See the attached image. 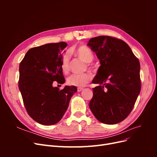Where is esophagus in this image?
Here are the masks:
<instances>
[{
	"mask_svg": "<svg viewBox=\"0 0 157 157\" xmlns=\"http://www.w3.org/2000/svg\"><path fill=\"white\" fill-rule=\"evenodd\" d=\"M83 90V88H77V91L79 92H81L82 90Z\"/></svg>",
	"mask_w": 157,
	"mask_h": 157,
	"instance_id": "1",
	"label": "esophagus"
}]
</instances>
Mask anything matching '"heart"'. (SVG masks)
I'll return each instance as SVG.
<instances>
[{"label":"heart","instance_id":"obj_1","mask_svg":"<svg viewBox=\"0 0 157 157\" xmlns=\"http://www.w3.org/2000/svg\"><path fill=\"white\" fill-rule=\"evenodd\" d=\"M74 54L84 63H89L92 62L94 59L92 52L86 46H80L75 50ZM69 56L67 54L63 56L61 59V69L64 73H67L69 71ZM91 75L89 73L80 75L73 74L67 78V82L71 86L82 87L88 83L91 80Z\"/></svg>","mask_w":157,"mask_h":157}]
</instances>
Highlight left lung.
<instances>
[{
  "label": "left lung",
  "instance_id": "8db88e82",
  "mask_svg": "<svg viewBox=\"0 0 157 157\" xmlns=\"http://www.w3.org/2000/svg\"><path fill=\"white\" fill-rule=\"evenodd\" d=\"M88 46L100 62L92 80L89 107L97 119L107 124L124 121L134 108L141 90L139 59L124 41L109 36L90 39Z\"/></svg>",
  "mask_w": 157,
  "mask_h": 157
}]
</instances>
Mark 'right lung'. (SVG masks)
<instances>
[{
	"instance_id": "obj_1",
	"label": "right lung",
	"mask_w": 157,
	"mask_h": 157,
	"mask_svg": "<svg viewBox=\"0 0 157 157\" xmlns=\"http://www.w3.org/2000/svg\"><path fill=\"white\" fill-rule=\"evenodd\" d=\"M65 42L50 43L28 50L20 64L18 86L27 113L43 125H53L62 118L70 99L77 91L74 86L62 90L53 86L65 82L61 69Z\"/></svg>"
}]
</instances>
